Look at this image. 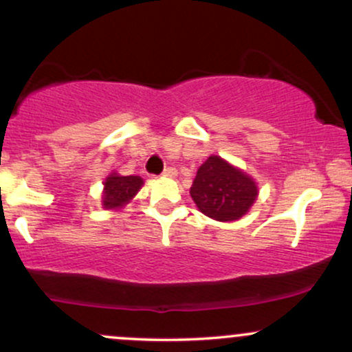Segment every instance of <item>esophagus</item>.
Masks as SVG:
<instances>
[{
  "label": "esophagus",
  "mask_w": 352,
  "mask_h": 352,
  "mask_svg": "<svg viewBox=\"0 0 352 352\" xmlns=\"http://www.w3.org/2000/svg\"><path fill=\"white\" fill-rule=\"evenodd\" d=\"M164 177H170V179H173V177H177V170L173 167H167L162 173Z\"/></svg>",
  "instance_id": "esophagus-1"
}]
</instances>
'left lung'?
I'll return each mask as SVG.
<instances>
[{
    "label": "left lung",
    "instance_id": "left-lung-1",
    "mask_svg": "<svg viewBox=\"0 0 352 352\" xmlns=\"http://www.w3.org/2000/svg\"><path fill=\"white\" fill-rule=\"evenodd\" d=\"M190 195L204 215L217 221H236L253 207L258 185L245 170L220 155H210L197 170Z\"/></svg>",
    "mask_w": 352,
    "mask_h": 352
}]
</instances>
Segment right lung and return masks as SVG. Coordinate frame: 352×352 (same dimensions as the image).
<instances>
[{"mask_svg": "<svg viewBox=\"0 0 352 352\" xmlns=\"http://www.w3.org/2000/svg\"><path fill=\"white\" fill-rule=\"evenodd\" d=\"M102 208L104 210H120L129 204L142 188L144 180L139 175H119L112 170L102 182Z\"/></svg>", "mask_w": 352, "mask_h": 352, "instance_id": "obj_1", "label": "right lung"}]
</instances>
